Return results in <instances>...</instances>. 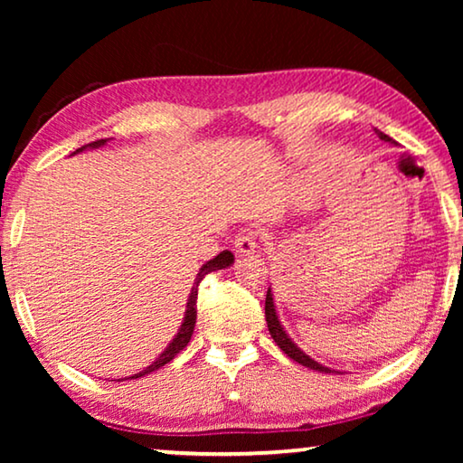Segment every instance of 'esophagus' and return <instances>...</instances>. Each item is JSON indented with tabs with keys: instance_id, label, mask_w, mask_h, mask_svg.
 Listing matches in <instances>:
<instances>
[{
	"instance_id": "obj_1",
	"label": "esophagus",
	"mask_w": 463,
	"mask_h": 463,
	"mask_svg": "<svg viewBox=\"0 0 463 463\" xmlns=\"http://www.w3.org/2000/svg\"><path fill=\"white\" fill-rule=\"evenodd\" d=\"M257 237L260 234H257L255 229H242L237 234V239H234V250L239 255H250L257 249Z\"/></svg>"
}]
</instances>
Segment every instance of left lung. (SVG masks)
Returning a JSON list of instances; mask_svg holds the SVG:
<instances>
[{"label":"left lung","instance_id":"obj_1","mask_svg":"<svg viewBox=\"0 0 463 463\" xmlns=\"http://www.w3.org/2000/svg\"><path fill=\"white\" fill-rule=\"evenodd\" d=\"M375 135H378L382 140H386V143H394L388 135H383L382 130L375 128ZM265 320H268V328H269V335L273 336V341L278 343V347L284 351V354L294 359V362H298L304 367H310V370H317V372H325V373H331L333 370L331 367H325L320 365L318 362H315V359H310V355L304 354V351L298 347L296 343H292V339L286 335L284 328H281L279 320H278V315H276V308H273V298H271V289H268V296H265Z\"/></svg>","mask_w":463,"mask_h":463}]
</instances>
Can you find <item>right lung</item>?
<instances>
[{
    "label": "right lung",
    "instance_id": "add662e5",
    "mask_svg": "<svg viewBox=\"0 0 463 463\" xmlns=\"http://www.w3.org/2000/svg\"><path fill=\"white\" fill-rule=\"evenodd\" d=\"M106 140L108 138H99V140H93V143H90V145H83L81 148H77L75 153H80V151H83V148H96V146H101V145H106ZM234 261V255L231 253V250H222V253H218L214 260H210V261H206L202 265V269H200V273H198V278H195V284H194V288H192V294H190V300H187V310H185V318H184V325H182V328H179V333L175 335V339L169 343V347L163 351V354L155 359V362L148 365V367H145L143 372H138V373H135V375H130V380H137V378H143V375H146V373H151V372H155V370H159V367H163L165 364H169L171 359H174L179 351L182 349H185V345L190 343V339H192V335H194V326H195V300H198V286H200V281L203 279V276H208L210 271H216V269H222V268H229V265Z\"/></svg>",
    "mask_w": 463,
    "mask_h": 463
}]
</instances>
